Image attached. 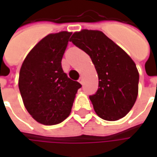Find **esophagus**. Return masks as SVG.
Returning <instances> with one entry per match:
<instances>
[{"label":"esophagus","instance_id":"esophagus-1","mask_svg":"<svg viewBox=\"0 0 157 157\" xmlns=\"http://www.w3.org/2000/svg\"><path fill=\"white\" fill-rule=\"evenodd\" d=\"M78 82H80L81 84H82V83H83V78H82V77H80V78H79V80H78Z\"/></svg>","mask_w":157,"mask_h":157}]
</instances>
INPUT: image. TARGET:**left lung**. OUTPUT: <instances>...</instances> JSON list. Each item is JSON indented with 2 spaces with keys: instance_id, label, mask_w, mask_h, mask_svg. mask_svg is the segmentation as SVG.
<instances>
[{
  "instance_id": "8db88e82",
  "label": "left lung",
  "mask_w": 157,
  "mask_h": 157,
  "mask_svg": "<svg viewBox=\"0 0 157 157\" xmlns=\"http://www.w3.org/2000/svg\"><path fill=\"white\" fill-rule=\"evenodd\" d=\"M71 41L90 56L98 75V89L89 96L96 113L115 121L124 117L138 95L139 72L135 62L101 31L82 30Z\"/></svg>"
}]
</instances>
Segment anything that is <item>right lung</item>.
I'll return each mask as SVG.
<instances>
[{
    "label": "right lung",
    "mask_w": 157,
    "mask_h": 157,
    "mask_svg": "<svg viewBox=\"0 0 157 157\" xmlns=\"http://www.w3.org/2000/svg\"><path fill=\"white\" fill-rule=\"evenodd\" d=\"M71 33L48 34L35 45L22 63L18 86L26 109L45 125L64 121L82 87L62 69L61 60Z\"/></svg>",
    "instance_id": "1"
}]
</instances>
